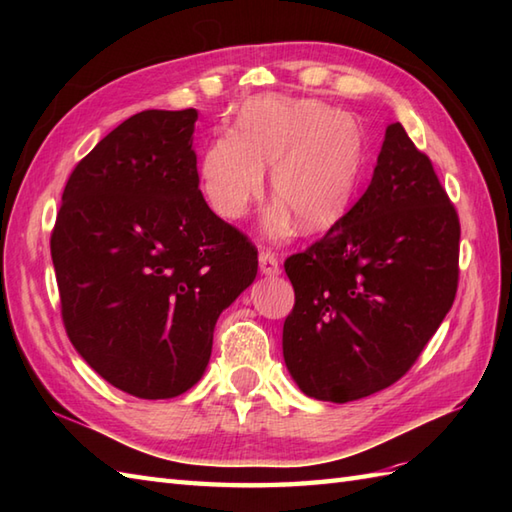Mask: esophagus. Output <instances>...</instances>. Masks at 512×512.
<instances>
[{
	"instance_id": "obj_1",
	"label": "esophagus",
	"mask_w": 512,
	"mask_h": 512,
	"mask_svg": "<svg viewBox=\"0 0 512 512\" xmlns=\"http://www.w3.org/2000/svg\"><path fill=\"white\" fill-rule=\"evenodd\" d=\"M259 273L264 277H277L281 273L277 257L270 253V250H262V253H259Z\"/></svg>"
}]
</instances>
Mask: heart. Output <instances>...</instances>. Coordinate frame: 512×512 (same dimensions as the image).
<instances>
[{
  "label": "heart",
  "mask_w": 512,
  "mask_h": 512,
  "mask_svg": "<svg viewBox=\"0 0 512 512\" xmlns=\"http://www.w3.org/2000/svg\"><path fill=\"white\" fill-rule=\"evenodd\" d=\"M268 237L328 231L354 204L365 171V134L352 114L314 99L255 96L235 116L233 134L213 138L198 165L200 191L226 222L242 220L264 193Z\"/></svg>",
  "instance_id": "obj_1"
}]
</instances>
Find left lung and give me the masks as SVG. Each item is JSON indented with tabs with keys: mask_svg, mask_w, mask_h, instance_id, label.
Listing matches in <instances>:
<instances>
[{
	"mask_svg": "<svg viewBox=\"0 0 512 512\" xmlns=\"http://www.w3.org/2000/svg\"><path fill=\"white\" fill-rule=\"evenodd\" d=\"M458 253V213L431 160L389 125L363 198L284 264V361L303 394L350 402L405 376L453 306Z\"/></svg>",
	"mask_w": 512,
	"mask_h": 512,
	"instance_id": "1",
	"label": "left lung"
}]
</instances>
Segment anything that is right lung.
Listing matches in <instances>:
<instances>
[{"label": "right lung", "instance_id": "1", "mask_svg": "<svg viewBox=\"0 0 512 512\" xmlns=\"http://www.w3.org/2000/svg\"><path fill=\"white\" fill-rule=\"evenodd\" d=\"M198 110H147L65 184L50 250L74 350L107 383L162 400L206 372L220 314L253 284L257 250L204 202Z\"/></svg>", "mask_w": 512, "mask_h": 512}]
</instances>
